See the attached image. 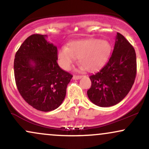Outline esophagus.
Segmentation results:
<instances>
[{"label": "esophagus", "mask_w": 149, "mask_h": 149, "mask_svg": "<svg viewBox=\"0 0 149 149\" xmlns=\"http://www.w3.org/2000/svg\"><path fill=\"white\" fill-rule=\"evenodd\" d=\"M82 78V76H73V80H78V79H80V78Z\"/></svg>", "instance_id": "obj_1"}]
</instances>
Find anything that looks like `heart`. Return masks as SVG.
Listing matches in <instances>:
<instances>
[{
	"label": "heart",
	"mask_w": 149,
	"mask_h": 149,
	"mask_svg": "<svg viewBox=\"0 0 149 149\" xmlns=\"http://www.w3.org/2000/svg\"><path fill=\"white\" fill-rule=\"evenodd\" d=\"M111 45L104 39L85 38L73 40L67 47L58 52V60L64 69H69L78 57V62L87 71H92L100 68L105 62L111 52Z\"/></svg>",
	"instance_id": "heart-1"
}]
</instances>
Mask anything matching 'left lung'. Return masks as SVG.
Masks as SVG:
<instances>
[{"mask_svg": "<svg viewBox=\"0 0 149 149\" xmlns=\"http://www.w3.org/2000/svg\"><path fill=\"white\" fill-rule=\"evenodd\" d=\"M136 74L134 47L122 34L117 33L109 61L100 71L90 76L92 85L87 92L89 99L101 107L116 105L130 91Z\"/></svg>", "mask_w": 149, "mask_h": 149, "instance_id": "left-lung-1", "label": "left lung"}]
</instances>
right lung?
Wrapping results in <instances>:
<instances>
[{
  "mask_svg": "<svg viewBox=\"0 0 149 149\" xmlns=\"http://www.w3.org/2000/svg\"><path fill=\"white\" fill-rule=\"evenodd\" d=\"M45 37L33 34L26 39L15 54L14 73L22 98L34 109L47 112L62 103L73 76L59 67L57 47Z\"/></svg>",
  "mask_w": 149,
  "mask_h": 149,
  "instance_id": "right-lung-1",
  "label": "right lung"
}]
</instances>
